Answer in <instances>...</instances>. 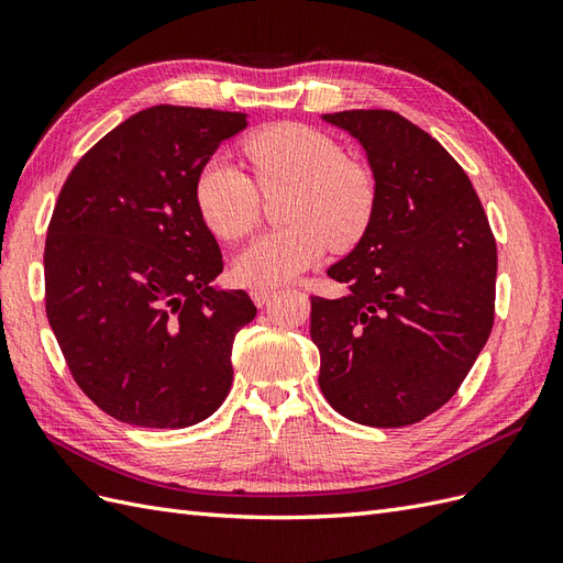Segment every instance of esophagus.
<instances>
[{
	"label": "esophagus",
	"mask_w": 563,
	"mask_h": 563,
	"mask_svg": "<svg viewBox=\"0 0 563 563\" xmlns=\"http://www.w3.org/2000/svg\"><path fill=\"white\" fill-rule=\"evenodd\" d=\"M275 296V291H272V288H265V286H253L251 288V298H253V302L258 305V308H263V305Z\"/></svg>",
	"instance_id": "obj_1"
}]
</instances>
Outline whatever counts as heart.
<instances>
[{
    "label": "heart",
    "mask_w": 563,
    "mask_h": 563,
    "mask_svg": "<svg viewBox=\"0 0 563 563\" xmlns=\"http://www.w3.org/2000/svg\"><path fill=\"white\" fill-rule=\"evenodd\" d=\"M253 176L225 157L201 164L195 201L209 230L225 242L258 223L263 190L294 185L286 218L291 225L267 230L236 255L234 277L246 286H277L296 279L333 244L350 246L366 232L378 201L371 168L345 157L329 133L282 122L251 133L242 143Z\"/></svg>",
    "instance_id": "b5f03b06"
}]
</instances>
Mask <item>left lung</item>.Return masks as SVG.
<instances>
[{
	"label": "left lung",
	"mask_w": 563,
	"mask_h": 563,
	"mask_svg": "<svg viewBox=\"0 0 563 563\" xmlns=\"http://www.w3.org/2000/svg\"><path fill=\"white\" fill-rule=\"evenodd\" d=\"M366 150L378 201L327 275L343 298L312 296L319 387L368 428H406L463 385L493 329L498 249L474 187L430 133L391 110L323 114Z\"/></svg>",
	"instance_id": "1"
}]
</instances>
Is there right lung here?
Masks as SVG:
<instances>
[{"label": "right lung", "instance_id": "obj_1", "mask_svg": "<svg viewBox=\"0 0 563 563\" xmlns=\"http://www.w3.org/2000/svg\"><path fill=\"white\" fill-rule=\"evenodd\" d=\"M246 114L155 106L84 155L60 187L44 246L46 317L100 411L139 428L209 418L232 385V340L255 317L218 291L216 236L195 201L201 164Z\"/></svg>", "mask_w": 563, "mask_h": 563}]
</instances>
